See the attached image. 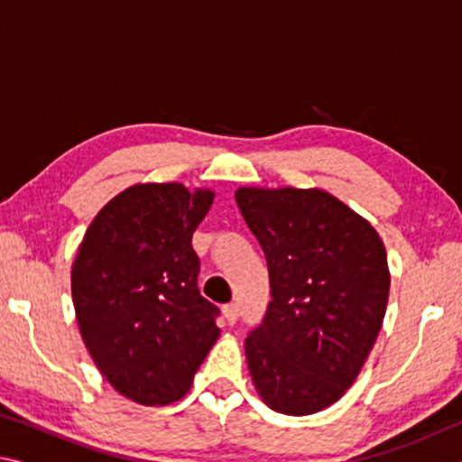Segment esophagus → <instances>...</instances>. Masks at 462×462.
<instances>
[{"mask_svg": "<svg viewBox=\"0 0 462 462\" xmlns=\"http://www.w3.org/2000/svg\"><path fill=\"white\" fill-rule=\"evenodd\" d=\"M224 318H226V322H228L230 326L236 324V319H238V303H228V306H224Z\"/></svg>", "mask_w": 462, "mask_h": 462, "instance_id": "obj_1", "label": "esophagus"}]
</instances>
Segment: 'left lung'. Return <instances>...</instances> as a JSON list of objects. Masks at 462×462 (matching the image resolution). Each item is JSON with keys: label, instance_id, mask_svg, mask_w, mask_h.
Instances as JSON below:
<instances>
[{"label": "left lung", "instance_id": "1", "mask_svg": "<svg viewBox=\"0 0 462 462\" xmlns=\"http://www.w3.org/2000/svg\"><path fill=\"white\" fill-rule=\"evenodd\" d=\"M236 203L273 297L245 342L250 377L271 410L310 416L346 393L377 340L391 283L385 246L324 189L240 187Z\"/></svg>", "mask_w": 462, "mask_h": 462}]
</instances>
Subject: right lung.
Here are the masks:
<instances>
[{
	"instance_id": "1",
	"label": "right lung",
	"mask_w": 462,
	"mask_h": 462,
	"mask_svg": "<svg viewBox=\"0 0 462 462\" xmlns=\"http://www.w3.org/2000/svg\"><path fill=\"white\" fill-rule=\"evenodd\" d=\"M212 189L138 183L109 199L77 250L71 291L93 363L120 395L143 405L173 403L220 328L198 289L193 232Z\"/></svg>"
}]
</instances>
